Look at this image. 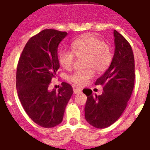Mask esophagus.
Wrapping results in <instances>:
<instances>
[{"instance_id":"34e87169","label":"esophagus","mask_w":150,"mask_h":150,"mask_svg":"<svg viewBox=\"0 0 150 150\" xmlns=\"http://www.w3.org/2000/svg\"><path fill=\"white\" fill-rule=\"evenodd\" d=\"M73 92H74V93L75 94H77V93H79L82 92V90L80 89H78V88H75V89H73Z\"/></svg>"}]
</instances>
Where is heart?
<instances>
[{"instance_id": "obj_1", "label": "heart", "mask_w": 150, "mask_h": 150, "mask_svg": "<svg viewBox=\"0 0 150 150\" xmlns=\"http://www.w3.org/2000/svg\"><path fill=\"white\" fill-rule=\"evenodd\" d=\"M71 50L61 49L57 53L60 64L64 69H69L74 64L75 57L83 59L84 70L75 71L69 76V80L77 86H83L93 78L94 71L104 72L111 64L113 53L110 45L93 33L82 35L71 43ZM91 68L90 69V68Z\"/></svg>"}]
</instances>
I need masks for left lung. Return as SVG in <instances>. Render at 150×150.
<instances>
[{
    "label": "left lung",
    "mask_w": 150,
    "mask_h": 150,
    "mask_svg": "<svg viewBox=\"0 0 150 150\" xmlns=\"http://www.w3.org/2000/svg\"><path fill=\"white\" fill-rule=\"evenodd\" d=\"M114 36L115 50L111 64L95 82L103 86V93L97 96L92 94L91 89H83L87 96L85 117L96 128H107L121 117L134 88L135 59L132 47L116 30Z\"/></svg>",
    "instance_id": "1"
}]
</instances>
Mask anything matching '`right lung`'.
<instances>
[{
	"label": "right lung",
	"instance_id": "obj_1",
	"mask_svg": "<svg viewBox=\"0 0 150 150\" xmlns=\"http://www.w3.org/2000/svg\"><path fill=\"white\" fill-rule=\"evenodd\" d=\"M66 32L44 29L29 39L18 60L16 89L23 109L38 125L55 127L63 120L73 89L62 82L58 91L48 86L60 68L57 59L59 43Z\"/></svg>",
	"mask_w": 150,
	"mask_h": 150
}]
</instances>
